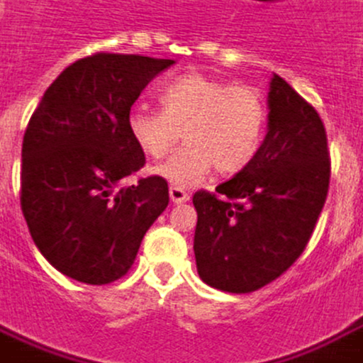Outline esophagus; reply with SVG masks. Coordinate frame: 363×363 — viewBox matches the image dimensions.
<instances>
[{"instance_id":"obj_1","label":"esophagus","mask_w":363,"mask_h":363,"mask_svg":"<svg viewBox=\"0 0 363 363\" xmlns=\"http://www.w3.org/2000/svg\"><path fill=\"white\" fill-rule=\"evenodd\" d=\"M169 199L174 203H186L189 201V194H186L182 187H169Z\"/></svg>"}]
</instances>
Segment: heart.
I'll return each instance as SVG.
<instances>
[{"label":"heart","mask_w":363,"mask_h":363,"mask_svg":"<svg viewBox=\"0 0 363 363\" xmlns=\"http://www.w3.org/2000/svg\"><path fill=\"white\" fill-rule=\"evenodd\" d=\"M160 106L162 111L135 106L125 125L133 145L153 160L172 152L184 131L186 147L153 167L169 186H196L213 167L240 174L262 147L267 108L254 87L187 74L160 89Z\"/></svg>","instance_id":"obj_1"}]
</instances>
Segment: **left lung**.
I'll list each match as a JSON object with an SVG mask.
<instances>
[{
	"label": "left lung",
	"instance_id": "1",
	"mask_svg": "<svg viewBox=\"0 0 363 363\" xmlns=\"http://www.w3.org/2000/svg\"><path fill=\"white\" fill-rule=\"evenodd\" d=\"M267 133L244 172L196 191L194 254L199 278L230 294L264 288L312 238L330 187V152L318 111L274 74Z\"/></svg>",
	"mask_w": 363,
	"mask_h": 363
}]
</instances>
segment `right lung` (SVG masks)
Listing matches in <instances>:
<instances>
[{"mask_svg":"<svg viewBox=\"0 0 363 363\" xmlns=\"http://www.w3.org/2000/svg\"><path fill=\"white\" fill-rule=\"evenodd\" d=\"M174 60L96 53L45 89L21 147V211L33 244L63 276L111 284L133 266L143 235L167 208V182H121L145 164L128 113Z\"/></svg>","mask_w":363,"mask_h":363,"instance_id":"right-lung-1","label":"right lung"}]
</instances>
